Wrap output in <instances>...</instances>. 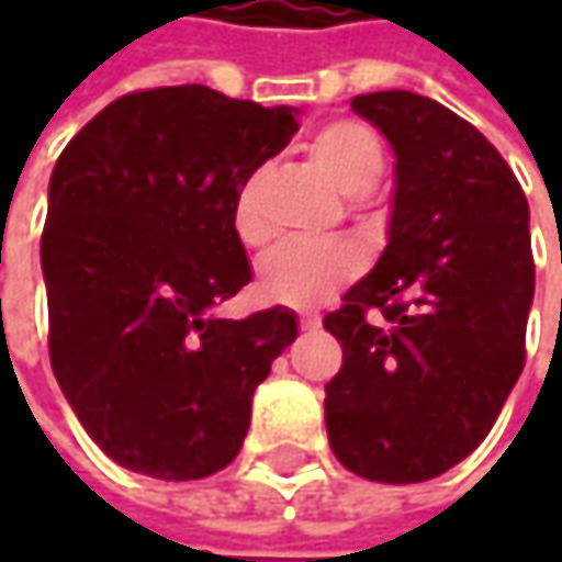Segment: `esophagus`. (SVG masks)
Instances as JSON below:
<instances>
[{
	"instance_id": "obj_1",
	"label": "esophagus",
	"mask_w": 562,
	"mask_h": 562,
	"mask_svg": "<svg viewBox=\"0 0 562 562\" xmlns=\"http://www.w3.org/2000/svg\"><path fill=\"white\" fill-rule=\"evenodd\" d=\"M318 325H322V315H318V313H303V315H300V328H303V331H315Z\"/></svg>"
}]
</instances>
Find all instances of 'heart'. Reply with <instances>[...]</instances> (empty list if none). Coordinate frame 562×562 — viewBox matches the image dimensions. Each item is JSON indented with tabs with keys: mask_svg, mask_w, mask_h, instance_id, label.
<instances>
[{
	"mask_svg": "<svg viewBox=\"0 0 562 562\" xmlns=\"http://www.w3.org/2000/svg\"><path fill=\"white\" fill-rule=\"evenodd\" d=\"M306 153L318 171L347 196H366L381 178L384 143L369 124L353 119H337L315 131ZM269 171L256 168L234 196V231L247 247H259L269 237V222L262 212ZM362 259L347 244H281L259 262L256 291L262 300L278 306H315L325 303L337 288L353 281Z\"/></svg>",
	"mask_w": 562,
	"mask_h": 562,
	"instance_id": "heart-1",
	"label": "heart"
}]
</instances>
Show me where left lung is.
Masks as SVG:
<instances>
[{"instance_id":"1","label":"left lung","mask_w":562,"mask_h":562,"mask_svg":"<svg viewBox=\"0 0 562 562\" xmlns=\"http://www.w3.org/2000/svg\"><path fill=\"white\" fill-rule=\"evenodd\" d=\"M350 109L397 162L387 247L325 315L344 347L325 384V425L350 472L413 485L485 441L522 372L529 203L504 156L441 102L381 90ZM372 305L378 323L364 318Z\"/></svg>"}]
</instances>
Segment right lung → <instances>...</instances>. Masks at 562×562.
<instances>
[{
    "instance_id": "obj_1",
    "label": "right lung",
    "mask_w": 562,
    "mask_h": 562,
    "mask_svg": "<svg viewBox=\"0 0 562 562\" xmlns=\"http://www.w3.org/2000/svg\"><path fill=\"white\" fill-rule=\"evenodd\" d=\"M293 115L159 87L105 105L55 162L40 240L49 359L87 435L131 472L225 469L256 387L296 340L288 306L215 315L252 278L234 196L288 146Z\"/></svg>"
}]
</instances>
